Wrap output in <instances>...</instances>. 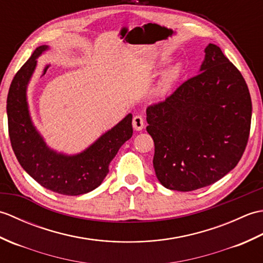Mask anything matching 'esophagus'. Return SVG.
Masks as SVG:
<instances>
[{"instance_id":"obj_1","label":"esophagus","mask_w":263,"mask_h":263,"mask_svg":"<svg viewBox=\"0 0 263 263\" xmlns=\"http://www.w3.org/2000/svg\"><path fill=\"white\" fill-rule=\"evenodd\" d=\"M132 125H133V128H135L136 131H141L142 128L144 127V121L142 119V116L136 115L135 117H133Z\"/></svg>"}]
</instances>
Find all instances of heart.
Wrapping results in <instances>:
<instances>
[{
    "label": "heart",
    "instance_id": "b5f03b06",
    "mask_svg": "<svg viewBox=\"0 0 263 263\" xmlns=\"http://www.w3.org/2000/svg\"><path fill=\"white\" fill-rule=\"evenodd\" d=\"M178 74H180V69H178V66H173V68L167 71L164 74V77L161 78L159 85L157 88H156L155 92L157 95L166 93L171 89L173 83H174L175 80L177 79Z\"/></svg>",
    "mask_w": 263,
    "mask_h": 263
}]
</instances>
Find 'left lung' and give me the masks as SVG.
<instances>
[{
  "label": "left lung",
  "mask_w": 263,
  "mask_h": 263,
  "mask_svg": "<svg viewBox=\"0 0 263 263\" xmlns=\"http://www.w3.org/2000/svg\"><path fill=\"white\" fill-rule=\"evenodd\" d=\"M200 73L147 108L154 168L170 190L194 191L224 177L247 148L252 102L241 72L209 44Z\"/></svg>",
  "instance_id": "1"
}]
</instances>
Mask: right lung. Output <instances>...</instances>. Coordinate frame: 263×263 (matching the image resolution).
I'll list each match as a JSON object with an SVG mask.
<instances>
[{"mask_svg":"<svg viewBox=\"0 0 263 263\" xmlns=\"http://www.w3.org/2000/svg\"><path fill=\"white\" fill-rule=\"evenodd\" d=\"M46 49V45L37 47L11 82L7 99L11 146L22 168L42 186L63 195L85 194L102 184L110 161L132 137V114L80 154L66 156L49 149L32 124L26 93L37 59Z\"/></svg>","mask_w":263,"mask_h":263,"instance_id":"add662e5","label":"right lung"}]
</instances>
